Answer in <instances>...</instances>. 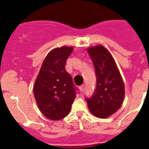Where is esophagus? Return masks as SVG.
Wrapping results in <instances>:
<instances>
[{
    "instance_id": "esophagus-1",
    "label": "esophagus",
    "mask_w": 149,
    "mask_h": 149,
    "mask_svg": "<svg viewBox=\"0 0 149 149\" xmlns=\"http://www.w3.org/2000/svg\"><path fill=\"white\" fill-rule=\"evenodd\" d=\"M84 85H82V86H81L80 87H79V89H80V91H81V93H83V91H84Z\"/></svg>"
}]
</instances>
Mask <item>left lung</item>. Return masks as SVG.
I'll return each instance as SVG.
<instances>
[{
  "mask_svg": "<svg viewBox=\"0 0 149 149\" xmlns=\"http://www.w3.org/2000/svg\"><path fill=\"white\" fill-rule=\"evenodd\" d=\"M95 67L96 86L91 98H85L89 111L98 118L115 113L123 103L125 85L116 64L108 50L102 45L87 49Z\"/></svg>",
  "mask_w": 149,
  "mask_h": 149,
  "instance_id": "8db88e82",
  "label": "left lung"
}]
</instances>
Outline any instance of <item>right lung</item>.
<instances>
[{
	"instance_id": "1",
	"label": "right lung",
	"mask_w": 149,
	"mask_h": 149,
	"mask_svg": "<svg viewBox=\"0 0 149 149\" xmlns=\"http://www.w3.org/2000/svg\"><path fill=\"white\" fill-rule=\"evenodd\" d=\"M72 51L73 47L63 46L50 51L34 84L33 94L39 110L51 120L66 116L76 98V87L65 68Z\"/></svg>"
}]
</instances>
